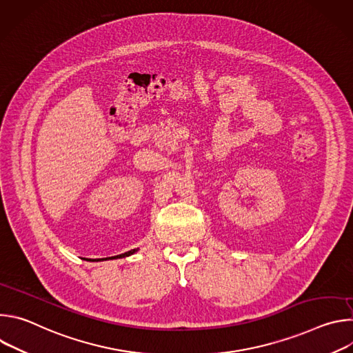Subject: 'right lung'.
<instances>
[{
	"instance_id": "1",
	"label": "right lung",
	"mask_w": 353,
	"mask_h": 353,
	"mask_svg": "<svg viewBox=\"0 0 353 353\" xmlns=\"http://www.w3.org/2000/svg\"><path fill=\"white\" fill-rule=\"evenodd\" d=\"M135 248L134 250H130V251H127V253H124V254H119V256H114V257H108V259H99L97 261H100V260H114V259H124V257H128V256H131V254H134L135 253Z\"/></svg>"
}]
</instances>
